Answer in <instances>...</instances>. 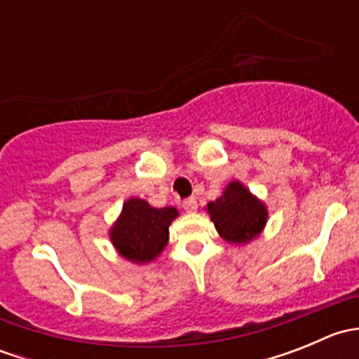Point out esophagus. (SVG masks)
Listing matches in <instances>:
<instances>
[{
  "instance_id": "esophagus-1",
  "label": "esophagus",
  "mask_w": 359,
  "mask_h": 359,
  "mask_svg": "<svg viewBox=\"0 0 359 359\" xmlns=\"http://www.w3.org/2000/svg\"><path fill=\"white\" fill-rule=\"evenodd\" d=\"M182 208L186 210L187 213L196 212V210H198V201H196V198H187V200H184Z\"/></svg>"
}]
</instances>
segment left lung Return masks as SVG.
I'll list each match as a JSON object with an SVG mask.
<instances>
[{"label": "left lung", "instance_id": "1", "mask_svg": "<svg viewBox=\"0 0 359 359\" xmlns=\"http://www.w3.org/2000/svg\"><path fill=\"white\" fill-rule=\"evenodd\" d=\"M217 233L229 245H248L267 224V206L240 180H233L215 201L206 205Z\"/></svg>", "mask_w": 359, "mask_h": 359}]
</instances>
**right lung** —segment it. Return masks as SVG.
Here are the masks:
<instances>
[{
  "label": "right lung",
  "instance_id": "add662e5",
  "mask_svg": "<svg viewBox=\"0 0 359 359\" xmlns=\"http://www.w3.org/2000/svg\"><path fill=\"white\" fill-rule=\"evenodd\" d=\"M177 217L173 206L154 208L146 200L130 198L109 229L112 247L133 264L153 262L168 245V227Z\"/></svg>",
  "mask_w": 359,
  "mask_h": 359
}]
</instances>
